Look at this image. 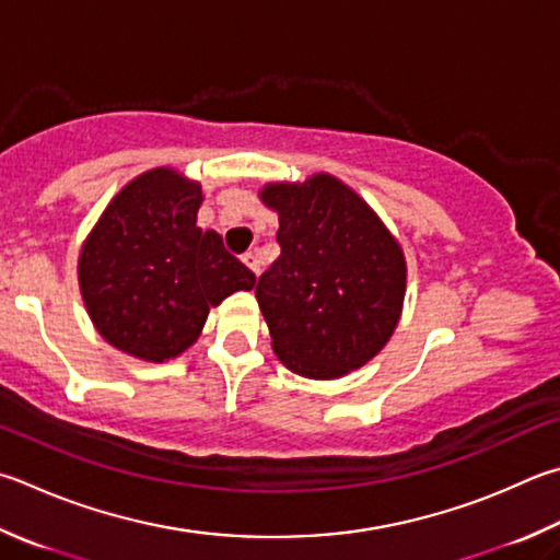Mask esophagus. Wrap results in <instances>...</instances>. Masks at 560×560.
Listing matches in <instances>:
<instances>
[{"label":"esophagus","mask_w":560,"mask_h":560,"mask_svg":"<svg viewBox=\"0 0 560 560\" xmlns=\"http://www.w3.org/2000/svg\"><path fill=\"white\" fill-rule=\"evenodd\" d=\"M242 261H245V267H247L249 271L259 273V257H257V252H245V254H242Z\"/></svg>","instance_id":"1"}]
</instances>
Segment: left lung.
I'll use <instances>...</instances> for the list:
<instances>
[{
    "label": "left lung",
    "instance_id": "left-lung-1",
    "mask_svg": "<svg viewBox=\"0 0 560 560\" xmlns=\"http://www.w3.org/2000/svg\"><path fill=\"white\" fill-rule=\"evenodd\" d=\"M259 196L279 212L281 254L254 291L273 352L308 380L360 370L399 323V242L358 192L328 174L269 183Z\"/></svg>",
    "mask_w": 560,
    "mask_h": 560
}]
</instances>
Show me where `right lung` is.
<instances>
[{
	"instance_id": "right-lung-1",
	"label": "right lung",
	"mask_w": 560,
	"mask_h": 560,
	"mask_svg": "<svg viewBox=\"0 0 560 560\" xmlns=\"http://www.w3.org/2000/svg\"><path fill=\"white\" fill-rule=\"evenodd\" d=\"M200 183L151 168L121 188L90 232L78 281L90 320L121 352L166 362L188 350L210 306L257 277L196 225Z\"/></svg>"
}]
</instances>
